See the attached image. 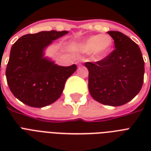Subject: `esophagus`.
Returning a JSON list of instances; mask_svg holds the SVG:
<instances>
[{
    "mask_svg": "<svg viewBox=\"0 0 151 151\" xmlns=\"http://www.w3.org/2000/svg\"><path fill=\"white\" fill-rule=\"evenodd\" d=\"M78 64L79 65V66H81V63L80 62H78Z\"/></svg>",
    "mask_w": 151,
    "mask_h": 151,
    "instance_id": "obj_1",
    "label": "esophagus"
}]
</instances>
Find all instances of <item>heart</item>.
<instances>
[{
	"instance_id": "obj_1",
	"label": "heart",
	"mask_w": 151,
	"mask_h": 151,
	"mask_svg": "<svg viewBox=\"0 0 151 151\" xmlns=\"http://www.w3.org/2000/svg\"><path fill=\"white\" fill-rule=\"evenodd\" d=\"M112 45V40L106 34L91 36L83 41L74 43L71 45V48L76 52L81 53H89L92 52L95 58L104 56L110 50Z\"/></svg>"
}]
</instances>
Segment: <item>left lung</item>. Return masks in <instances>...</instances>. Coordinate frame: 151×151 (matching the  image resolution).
<instances>
[{
    "label": "left lung",
    "instance_id": "obj_1",
    "mask_svg": "<svg viewBox=\"0 0 151 151\" xmlns=\"http://www.w3.org/2000/svg\"><path fill=\"white\" fill-rule=\"evenodd\" d=\"M107 34L114 49L99 61L86 62L88 90L92 97L104 105H124L138 94L144 78V60L138 45L118 31Z\"/></svg>",
    "mask_w": 151,
    "mask_h": 151
}]
</instances>
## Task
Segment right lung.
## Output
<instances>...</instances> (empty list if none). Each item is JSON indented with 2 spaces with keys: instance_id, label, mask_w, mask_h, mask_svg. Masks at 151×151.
<instances>
[{
  "instance_id": "1",
  "label": "right lung",
  "mask_w": 151,
  "mask_h": 151,
  "mask_svg": "<svg viewBox=\"0 0 151 151\" xmlns=\"http://www.w3.org/2000/svg\"><path fill=\"white\" fill-rule=\"evenodd\" d=\"M68 31H41L26 34L11 48L6 78L12 94L32 107H44L61 96L66 81L77 70L59 66L44 58V49Z\"/></svg>"
}]
</instances>
